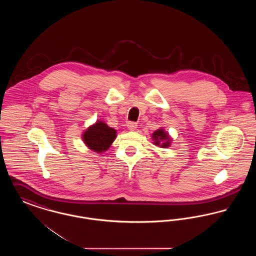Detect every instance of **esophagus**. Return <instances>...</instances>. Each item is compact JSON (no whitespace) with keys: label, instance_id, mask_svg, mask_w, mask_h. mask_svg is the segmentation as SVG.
I'll list each match as a JSON object with an SVG mask.
<instances>
[{"label":"esophagus","instance_id":"esophagus-1","mask_svg":"<svg viewBox=\"0 0 256 256\" xmlns=\"http://www.w3.org/2000/svg\"><path fill=\"white\" fill-rule=\"evenodd\" d=\"M126 126H128V130H134L137 128V124L135 122H128Z\"/></svg>","mask_w":256,"mask_h":256}]
</instances>
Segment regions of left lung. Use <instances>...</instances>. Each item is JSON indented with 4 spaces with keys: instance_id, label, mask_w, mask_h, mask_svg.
I'll use <instances>...</instances> for the list:
<instances>
[{
    "instance_id": "left-lung-1",
    "label": "left lung",
    "mask_w": 256,
    "mask_h": 256,
    "mask_svg": "<svg viewBox=\"0 0 256 256\" xmlns=\"http://www.w3.org/2000/svg\"><path fill=\"white\" fill-rule=\"evenodd\" d=\"M152 137H154V140L156 141L154 144L158 145V146H162V148H166V146H170V138L168 136V134H166L163 130H158L156 132H154L152 134ZM162 144H160V143Z\"/></svg>"
}]
</instances>
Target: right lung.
<instances>
[{
  "label": "right lung",
  "mask_w": 256,
  "mask_h": 256,
  "mask_svg": "<svg viewBox=\"0 0 256 256\" xmlns=\"http://www.w3.org/2000/svg\"><path fill=\"white\" fill-rule=\"evenodd\" d=\"M116 137V130L104 122H97L88 128L82 139L89 148L96 152L106 150Z\"/></svg>",
  "instance_id": "add662e5"
}]
</instances>
